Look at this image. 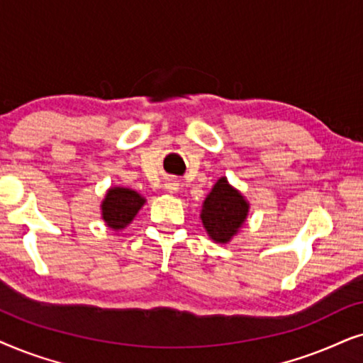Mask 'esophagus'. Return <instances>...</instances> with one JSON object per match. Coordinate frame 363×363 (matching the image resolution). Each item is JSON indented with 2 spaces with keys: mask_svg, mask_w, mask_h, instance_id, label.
<instances>
[{
  "mask_svg": "<svg viewBox=\"0 0 363 363\" xmlns=\"http://www.w3.org/2000/svg\"><path fill=\"white\" fill-rule=\"evenodd\" d=\"M166 189H167V192H171V194H176V192L179 191V181H176V179H171V181L166 184Z\"/></svg>",
  "mask_w": 363,
  "mask_h": 363,
  "instance_id": "obj_1",
  "label": "esophagus"
}]
</instances>
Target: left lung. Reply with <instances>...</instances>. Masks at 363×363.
<instances>
[{"instance_id": "left-lung-1", "label": "left lung", "mask_w": 363, "mask_h": 363, "mask_svg": "<svg viewBox=\"0 0 363 363\" xmlns=\"http://www.w3.org/2000/svg\"><path fill=\"white\" fill-rule=\"evenodd\" d=\"M247 214L249 202L245 197L225 177H220L202 204L201 220L214 242L227 244L244 225Z\"/></svg>"}]
</instances>
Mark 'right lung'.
Listing matches in <instances>:
<instances>
[{"label":"right lung","mask_w":363,"mask_h":363,"mask_svg":"<svg viewBox=\"0 0 363 363\" xmlns=\"http://www.w3.org/2000/svg\"><path fill=\"white\" fill-rule=\"evenodd\" d=\"M146 199L128 187H111L101 202V216L113 230H123L131 224Z\"/></svg>","instance_id":"right-lung-1"}]
</instances>
